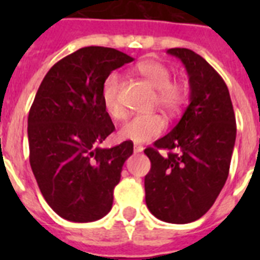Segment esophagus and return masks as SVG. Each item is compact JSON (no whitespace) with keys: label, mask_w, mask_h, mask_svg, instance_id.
Instances as JSON below:
<instances>
[{"label":"esophagus","mask_w":260,"mask_h":260,"mask_svg":"<svg viewBox=\"0 0 260 260\" xmlns=\"http://www.w3.org/2000/svg\"><path fill=\"white\" fill-rule=\"evenodd\" d=\"M143 150H144V147L140 146V144H135V146H134V151H135V152H142Z\"/></svg>","instance_id":"34e87169"}]
</instances>
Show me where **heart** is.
Listing matches in <instances>:
<instances>
[{
    "label": "heart",
    "instance_id": "b5f03b06",
    "mask_svg": "<svg viewBox=\"0 0 260 260\" xmlns=\"http://www.w3.org/2000/svg\"><path fill=\"white\" fill-rule=\"evenodd\" d=\"M135 71L146 79L156 90L155 104L169 113H175L185 102V89L179 82L171 81L170 69L158 60H142L135 67ZM122 79L118 73H110L102 83L101 100L104 109L114 120H121L125 116V108L121 102ZM166 126L165 118L158 113L138 114L124 122L118 131L121 140L135 143L148 142L158 138Z\"/></svg>",
    "mask_w": 260,
    "mask_h": 260
}]
</instances>
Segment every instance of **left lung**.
Masks as SVG:
<instances>
[{"mask_svg":"<svg viewBox=\"0 0 260 260\" xmlns=\"http://www.w3.org/2000/svg\"><path fill=\"white\" fill-rule=\"evenodd\" d=\"M167 54L181 59L187 71L190 104L170 134L144 150L151 160L146 204L162 221L187 224L212 208L225 185L236 118L224 79L205 59L187 48H170ZM159 149L169 154L162 157Z\"/></svg>","mask_w":260,"mask_h":260,"instance_id":"left-lung-1","label":"left lung"}]
</instances>
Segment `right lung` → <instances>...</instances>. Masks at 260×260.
<instances>
[{
	"instance_id": "1",
	"label": "right lung",
	"mask_w": 260,
	"mask_h": 260,
	"mask_svg": "<svg viewBox=\"0 0 260 260\" xmlns=\"http://www.w3.org/2000/svg\"><path fill=\"white\" fill-rule=\"evenodd\" d=\"M132 60L114 48L83 47L55 63L35 95L28 116L30 167L47 204L69 221H95L112 209L134 143L98 147L114 131L101 89L112 71Z\"/></svg>"
}]
</instances>
